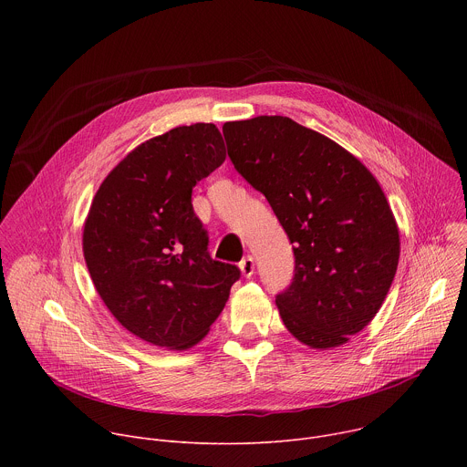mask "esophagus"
<instances>
[{
    "instance_id": "34e87169",
    "label": "esophagus",
    "mask_w": 467,
    "mask_h": 467,
    "mask_svg": "<svg viewBox=\"0 0 467 467\" xmlns=\"http://www.w3.org/2000/svg\"><path fill=\"white\" fill-rule=\"evenodd\" d=\"M240 272L244 277H251L254 272V258L251 254H247L242 262H240Z\"/></svg>"
}]
</instances>
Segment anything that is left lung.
<instances>
[{"label": "left lung", "mask_w": 467, "mask_h": 467, "mask_svg": "<svg viewBox=\"0 0 467 467\" xmlns=\"http://www.w3.org/2000/svg\"><path fill=\"white\" fill-rule=\"evenodd\" d=\"M223 137L294 244L296 275L275 299L285 327L312 349L348 344L382 306L401 251L380 184L340 144L286 116L227 121Z\"/></svg>", "instance_id": "1"}]
</instances>
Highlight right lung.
<instances>
[{"instance_id":"obj_1","label":"right lung","mask_w":467,"mask_h":467,"mask_svg":"<svg viewBox=\"0 0 467 467\" xmlns=\"http://www.w3.org/2000/svg\"><path fill=\"white\" fill-rule=\"evenodd\" d=\"M214 123L175 127L132 150L96 192L83 229L92 283L110 314L168 351L202 342L240 270L213 260L192 188L225 161Z\"/></svg>"}]
</instances>
